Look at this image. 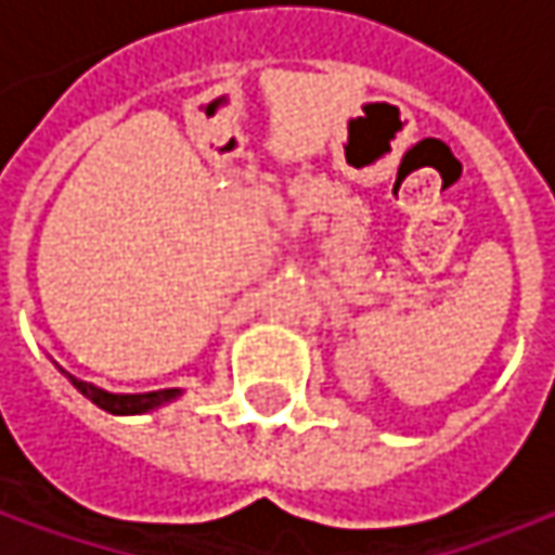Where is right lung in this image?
Here are the masks:
<instances>
[{"instance_id": "1", "label": "right lung", "mask_w": 555, "mask_h": 555, "mask_svg": "<svg viewBox=\"0 0 555 555\" xmlns=\"http://www.w3.org/2000/svg\"><path fill=\"white\" fill-rule=\"evenodd\" d=\"M65 373V370H62ZM68 376V373H65ZM68 382L88 398V401H94L100 411H106V414H147V411H154V408H160V404H170L173 398H179V388H160V391H144V395H113V391H103L98 385H91V382H81V378L68 376Z\"/></svg>"}]
</instances>
